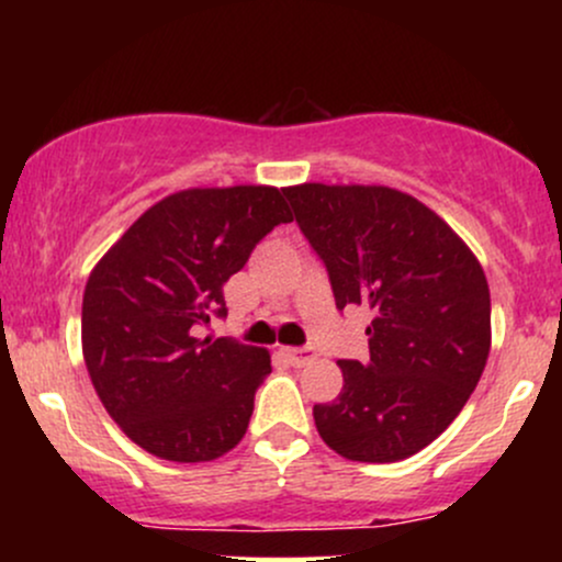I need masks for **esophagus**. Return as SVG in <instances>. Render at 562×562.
<instances>
[{
  "instance_id": "obj_1",
  "label": "esophagus",
  "mask_w": 562,
  "mask_h": 562,
  "mask_svg": "<svg viewBox=\"0 0 562 562\" xmlns=\"http://www.w3.org/2000/svg\"><path fill=\"white\" fill-rule=\"evenodd\" d=\"M282 353H285L288 362L293 364V367L308 364L314 357H317V351H314V348H308V346H303V348H282Z\"/></svg>"
}]
</instances>
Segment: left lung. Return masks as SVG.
<instances>
[{
	"mask_svg": "<svg viewBox=\"0 0 562 562\" xmlns=\"http://www.w3.org/2000/svg\"><path fill=\"white\" fill-rule=\"evenodd\" d=\"M282 195L330 277L335 306H367L370 359L314 404L322 441L353 462H398L462 412L492 348V299L473 250L391 187L299 184Z\"/></svg>",
	"mask_w": 562,
	"mask_h": 562,
	"instance_id": "8db88e82",
	"label": "left lung"
}]
</instances>
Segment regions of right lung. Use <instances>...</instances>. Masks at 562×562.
Wrapping results in <instances>:
<instances>
[{
	"label": "right lung",
	"instance_id": "right-lung-1",
	"mask_svg": "<svg viewBox=\"0 0 562 562\" xmlns=\"http://www.w3.org/2000/svg\"><path fill=\"white\" fill-rule=\"evenodd\" d=\"M288 222L277 187H195L147 209L92 269L83 362L108 415L137 447L160 460L209 462L240 443L272 372L269 351L200 338V327L227 317L224 282Z\"/></svg>",
	"mask_w": 562,
	"mask_h": 562
}]
</instances>
